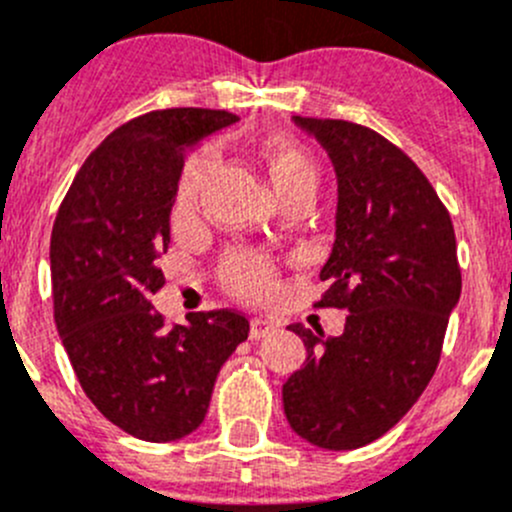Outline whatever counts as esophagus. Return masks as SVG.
<instances>
[{"label":"esophagus","instance_id":"esophagus-1","mask_svg":"<svg viewBox=\"0 0 512 512\" xmlns=\"http://www.w3.org/2000/svg\"><path fill=\"white\" fill-rule=\"evenodd\" d=\"M276 332V324L269 319H251V339H264Z\"/></svg>","mask_w":512,"mask_h":512}]
</instances>
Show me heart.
<instances>
[{
  "instance_id": "heart-1",
  "label": "heart",
  "mask_w": 512,
  "mask_h": 512,
  "mask_svg": "<svg viewBox=\"0 0 512 512\" xmlns=\"http://www.w3.org/2000/svg\"><path fill=\"white\" fill-rule=\"evenodd\" d=\"M269 178L274 188L279 191L281 201H291L304 193H316L319 183V168L316 160L311 158L309 150L294 138H269L261 148ZM213 170V155L203 153L193 158L183 170L178 186V198H175V216L186 218L196 211L198 198L206 188L208 178ZM226 281L238 296L243 299H264L274 289V269L266 259L253 256V253H233L226 261Z\"/></svg>"
}]
</instances>
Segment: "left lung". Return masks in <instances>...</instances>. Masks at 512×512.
<instances>
[{
  "label": "left lung",
  "mask_w": 512,
  "mask_h": 512,
  "mask_svg": "<svg viewBox=\"0 0 512 512\" xmlns=\"http://www.w3.org/2000/svg\"><path fill=\"white\" fill-rule=\"evenodd\" d=\"M337 173L334 246L316 306L347 309L339 337L301 324L306 362L286 379L291 430L324 450H357L410 412L440 362L462 276L450 213L397 145L347 120L294 115Z\"/></svg>",
  "instance_id": "left-lung-1"
}]
</instances>
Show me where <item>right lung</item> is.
<instances>
[{
  "label": "right lung",
  "instance_id": "1",
  "mask_svg": "<svg viewBox=\"0 0 512 512\" xmlns=\"http://www.w3.org/2000/svg\"><path fill=\"white\" fill-rule=\"evenodd\" d=\"M236 120L173 107L120 125L85 160L52 226L62 347L92 405L138 440L198 430L223 362L248 339V319L231 309L165 326L150 301L165 284L158 259L188 148Z\"/></svg>",
  "mask_w": 512,
  "mask_h": 512
}]
</instances>
